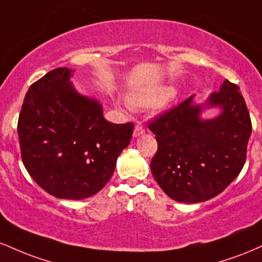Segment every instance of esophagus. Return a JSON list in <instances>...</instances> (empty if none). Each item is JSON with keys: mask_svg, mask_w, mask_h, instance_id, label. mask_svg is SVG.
<instances>
[{"mask_svg": "<svg viewBox=\"0 0 262 262\" xmlns=\"http://www.w3.org/2000/svg\"><path fill=\"white\" fill-rule=\"evenodd\" d=\"M143 133H145V128L141 124H137L134 128V137H139Z\"/></svg>", "mask_w": 262, "mask_h": 262, "instance_id": "obj_1", "label": "esophagus"}]
</instances>
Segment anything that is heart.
I'll return each instance as SVG.
<instances>
[{"label":"heart","mask_w":262,"mask_h":262,"mask_svg":"<svg viewBox=\"0 0 262 262\" xmlns=\"http://www.w3.org/2000/svg\"><path fill=\"white\" fill-rule=\"evenodd\" d=\"M170 93V89L167 87H155V89L144 90L132 93L130 103L137 107H149L154 106L155 103L166 98Z\"/></svg>","instance_id":"1"}]
</instances>
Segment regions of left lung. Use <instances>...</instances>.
Segmentation results:
<instances>
[{
  "instance_id": "1",
  "label": "left lung",
  "mask_w": 262,
  "mask_h": 262,
  "mask_svg": "<svg viewBox=\"0 0 262 262\" xmlns=\"http://www.w3.org/2000/svg\"><path fill=\"white\" fill-rule=\"evenodd\" d=\"M192 98L149 122L158 141L150 169L170 198L200 203L218 196L239 175L252 125L239 86L230 81L224 80L207 101L222 108L215 118L201 119L203 106Z\"/></svg>"
}]
</instances>
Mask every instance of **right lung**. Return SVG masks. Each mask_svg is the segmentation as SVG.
Listing matches in <instances>:
<instances>
[{
	"mask_svg": "<svg viewBox=\"0 0 262 262\" xmlns=\"http://www.w3.org/2000/svg\"><path fill=\"white\" fill-rule=\"evenodd\" d=\"M71 75V69H54L31 85L17 130L32 179L54 197L83 200L110 181L134 124L106 121L97 101L75 91Z\"/></svg>",
	"mask_w": 262,
	"mask_h": 262,
	"instance_id": "right-lung-1",
	"label": "right lung"
}]
</instances>
